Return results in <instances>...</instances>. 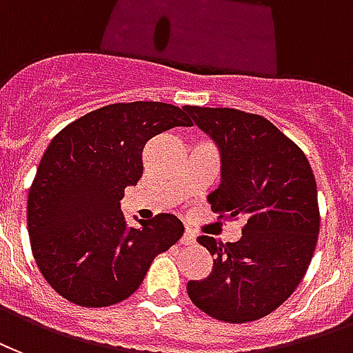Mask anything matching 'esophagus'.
<instances>
[{"label": "esophagus", "instance_id": "34e87169", "mask_svg": "<svg viewBox=\"0 0 353 353\" xmlns=\"http://www.w3.org/2000/svg\"><path fill=\"white\" fill-rule=\"evenodd\" d=\"M195 243V235L192 233L190 230L184 231V235H182V239H180V244H184V246H190V244Z\"/></svg>", "mask_w": 353, "mask_h": 353}]
</instances>
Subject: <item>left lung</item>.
<instances>
[{"mask_svg":"<svg viewBox=\"0 0 353 353\" xmlns=\"http://www.w3.org/2000/svg\"><path fill=\"white\" fill-rule=\"evenodd\" d=\"M184 110L220 146L222 182L208 195L212 212L220 220H243L236 243L197 239L214 263L207 279L188 282V295L214 320H259L295 292L312 261L320 233L312 167L292 139L259 114L194 105Z\"/></svg>","mask_w":353,"mask_h":353,"instance_id":"left-lung-1","label":"left lung"}]
</instances>
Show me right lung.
I'll return each instance as SVG.
<instances>
[{"label": "right lung", "mask_w": 353, "mask_h": 353, "mask_svg": "<svg viewBox=\"0 0 353 353\" xmlns=\"http://www.w3.org/2000/svg\"><path fill=\"white\" fill-rule=\"evenodd\" d=\"M176 125L192 120L169 103H112L50 141L28 195V233L41 274L63 299L86 308L128 299L182 236L176 216L137 230L120 210L123 190L143 176L145 145Z\"/></svg>", "instance_id": "add662e5"}]
</instances>
